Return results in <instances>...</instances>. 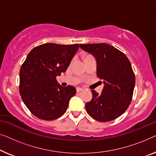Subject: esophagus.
I'll list each match as a JSON object with an SVG mask.
<instances>
[{
    "label": "esophagus",
    "mask_w": 156,
    "mask_h": 156,
    "mask_svg": "<svg viewBox=\"0 0 156 156\" xmlns=\"http://www.w3.org/2000/svg\"><path fill=\"white\" fill-rule=\"evenodd\" d=\"M83 90H84V89L80 88V87H77V88H76V92H80V91H82Z\"/></svg>",
    "instance_id": "obj_1"
}]
</instances>
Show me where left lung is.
<instances>
[{
	"label": "left lung",
	"mask_w": 156,
	"mask_h": 156,
	"mask_svg": "<svg viewBox=\"0 0 156 156\" xmlns=\"http://www.w3.org/2000/svg\"><path fill=\"white\" fill-rule=\"evenodd\" d=\"M80 48L97 59V74L104 84L101 94L91 90L87 112L100 122L114 120L126 111L133 97L136 80L131 62L124 53L107 43L83 44Z\"/></svg>",
	"instance_id": "1"
}]
</instances>
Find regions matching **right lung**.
I'll return each instance as SVG.
<instances>
[{"mask_svg":"<svg viewBox=\"0 0 156 156\" xmlns=\"http://www.w3.org/2000/svg\"><path fill=\"white\" fill-rule=\"evenodd\" d=\"M79 48V44L45 43L34 48L27 55L20 67L19 91L34 116L52 121L65 113L76 89L62 87L56 77L66 72Z\"/></svg>","mask_w":156,"mask_h":156,"instance_id":"1","label":"right lung"}]
</instances>
